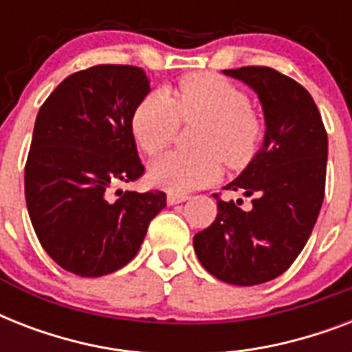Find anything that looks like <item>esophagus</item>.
<instances>
[{
	"label": "esophagus",
	"instance_id": "34e87169",
	"mask_svg": "<svg viewBox=\"0 0 352 352\" xmlns=\"http://www.w3.org/2000/svg\"><path fill=\"white\" fill-rule=\"evenodd\" d=\"M168 203L170 204H179V203H184V201H186L188 199V195L186 193H173V192H170L168 193Z\"/></svg>",
	"mask_w": 352,
	"mask_h": 352
}]
</instances>
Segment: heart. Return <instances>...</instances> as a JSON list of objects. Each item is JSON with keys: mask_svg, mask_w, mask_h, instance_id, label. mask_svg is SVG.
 Segmentation results:
<instances>
[{"mask_svg": "<svg viewBox=\"0 0 352 352\" xmlns=\"http://www.w3.org/2000/svg\"><path fill=\"white\" fill-rule=\"evenodd\" d=\"M245 91L214 73L188 74L171 93L153 91L138 102L131 133L144 153L157 155L175 138L182 122H201L193 133L195 151H170L155 160L149 179L168 192H190L215 181L221 160L243 168L256 157L263 122Z\"/></svg>", "mask_w": 352, "mask_h": 352, "instance_id": "b5f03b06", "label": "heart"}]
</instances>
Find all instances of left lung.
I'll use <instances>...</instances> for the list:
<instances>
[{
  "instance_id": "obj_1",
  "label": "left lung",
  "mask_w": 352,
  "mask_h": 352,
  "mask_svg": "<svg viewBox=\"0 0 352 352\" xmlns=\"http://www.w3.org/2000/svg\"><path fill=\"white\" fill-rule=\"evenodd\" d=\"M261 100L267 133L259 153L225 190L252 197L217 199V217L193 235L199 261L212 276L239 287L278 278L300 256L325 195L327 131L309 91L272 67L226 69Z\"/></svg>"
}]
</instances>
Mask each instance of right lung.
Here are the masks:
<instances>
[{
  "instance_id": "right-lung-1",
  "label": "right lung",
  "mask_w": 352,
  "mask_h": 352,
  "mask_svg": "<svg viewBox=\"0 0 352 352\" xmlns=\"http://www.w3.org/2000/svg\"><path fill=\"white\" fill-rule=\"evenodd\" d=\"M149 93L140 67L102 63L63 80L38 111L25 164V201L43 250L82 278L137 256L166 193L120 192L144 175L131 117Z\"/></svg>"
}]
</instances>
